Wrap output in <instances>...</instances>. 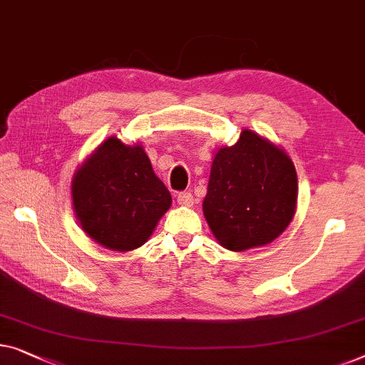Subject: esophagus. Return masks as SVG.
Wrapping results in <instances>:
<instances>
[{"instance_id":"esophagus-1","label":"esophagus","mask_w":365,"mask_h":365,"mask_svg":"<svg viewBox=\"0 0 365 365\" xmlns=\"http://www.w3.org/2000/svg\"><path fill=\"white\" fill-rule=\"evenodd\" d=\"M178 204L181 205H186V207H189V205L194 204V195L189 192V191H182L178 194Z\"/></svg>"}]
</instances>
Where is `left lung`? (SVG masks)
Instances as JSON below:
<instances>
[{
  "instance_id": "1",
  "label": "left lung",
  "mask_w": 365,
  "mask_h": 365,
  "mask_svg": "<svg viewBox=\"0 0 365 365\" xmlns=\"http://www.w3.org/2000/svg\"><path fill=\"white\" fill-rule=\"evenodd\" d=\"M298 179L283 150L250 130L220 148L202 209L222 247L234 252L270 244L292 222Z\"/></svg>"
}]
</instances>
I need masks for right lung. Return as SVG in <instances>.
Listing matches in <instances>:
<instances>
[{
    "mask_svg": "<svg viewBox=\"0 0 365 365\" xmlns=\"http://www.w3.org/2000/svg\"><path fill=\"white\" fill-rule=\"evenodd\" d=\"M72 200L83 232L117 252L135 250L170 209L171 194L140 145L108 138L72 181Z\"/></svg>",
    "mask_w": 365,
    "mask_h": 365,
    "instance_id": "obj_1",
    "label": "right lung"
}]
</instances>
